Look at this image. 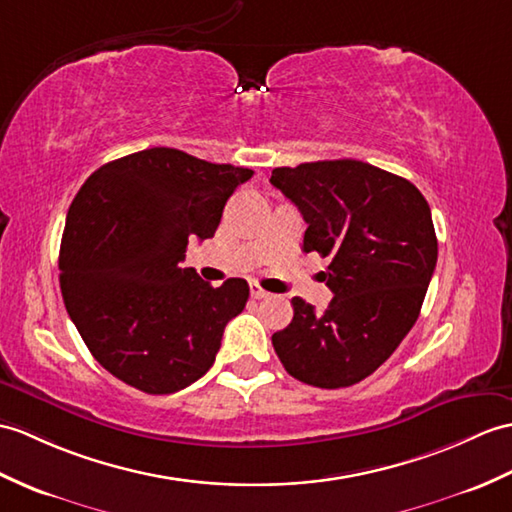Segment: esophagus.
<instances>
[{
    "instance_id": "esophagus-1",
    "label": "esophagus",
    "mask_w": 512,
    "mask_h": 512,
    "mask_svg": "<svg viewBox=\"0 0 512 512\" xmlns=\"http://www.w3.org/2000/svg\"><path fill=\"white\" fill-rule=\"evenodd\" d=\"M251 296H253V299H266L268 292H266L264 288H261V285H259L257 281H253V283H251Z\"/></svg>"
}]
</instances>
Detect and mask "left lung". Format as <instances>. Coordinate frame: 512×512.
I'll use <instances>...</instances> for the list:
<instances>
[{"label":"left lung","mask_w":512,"mask_h":512,"mask_svg":"<svg viewBox=\"0 0 512 512\" xmlns=\"http://www.w3.org/2000/svg\"><path fill=\"white\" fill-rule=\"evenodd\" d=\"M270 183L303 213V251L329 257L320 275L334 292L323 314L294 296L272 347L299 382L358 384L417 323L438 257L430 205L406 178L355 159L275 168Z\"/></svg>","instance_id":"obj_1"}]
</instances>
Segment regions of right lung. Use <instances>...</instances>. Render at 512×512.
<instances>
[{
	"mask_svg": "<svg viewBox=\"0 0 512 512\" xmlns=\"http://www.w3.org/2000/svg\"><path fill=\"white\" fill-rule=\"evenodd\" d=\"M253 170L148 148L95 170L67 211L61 292L69 318L106 371L148 395L205 375L248 283L220 288L183 268L189 240L216 233Z\"/></svg>",
	"mask_w": 512,
	"mask_h": 512,
	"instance_id": "right-lung-1",
	"label": "right lung"
}]
</instances>
